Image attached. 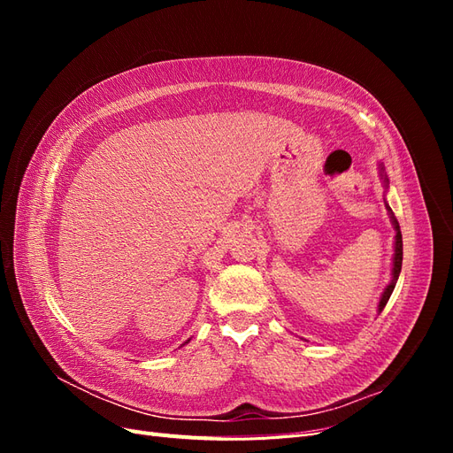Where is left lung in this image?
<instances>
[{"label":"left lung","mask_w":453,"mask_h":453,"mask_svg":"<svg viewBox=\"0 0 453 453\" xmlns=\"http://www.w3.org/2000/svg\"><path fill=\"white\" fill-rule=\"evenodd\" d=\"M386 183H388V177H386ZM391 211V210H389ZM391 221H393V226L396 230V236H395V257H393V278H391V283L388 285V289L383 291L381 295V300H380V306H378V311H381L383 308H386L388 300L395 289V283L396 280H399V273H401V266H403V234H401V226H399V221H396V217L391 213Z\"/></svg>","instance_id":"left-lung-1"}]
</instances>
